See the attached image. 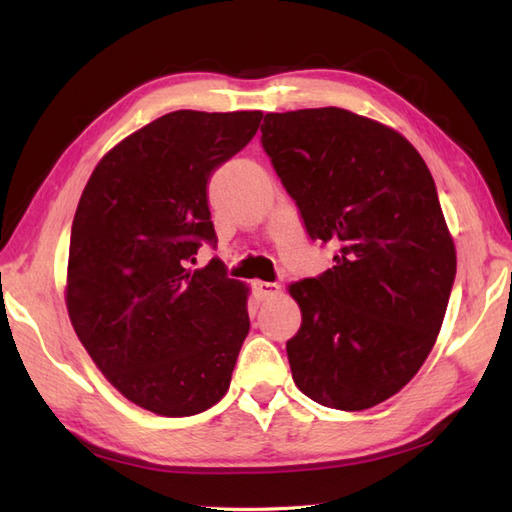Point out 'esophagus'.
<instances>
[{"instance_id": "obj_1", "label": "esophagus", "mask_w": 512, "mask_h": 512, "mask_svg": "<svg viewBox=\"0 0 512 512\" xmlns=\"http://www.w3.org/2000/svg\"><path fill=\"white\" fill-rule=\"evenodd\" d=\"M254 291L258 298H274L280 294L278 283H265V280H254Z\"/></svg>"}]
</instances>
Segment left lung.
<instances>
[{"label":"left lung","mask_w":512,"mask_h":512,"mask_svg":"<svg viewBox=\"0 0 512 512\" xmlns=\"http://www.w3.org/2000/svg\"><path fill=\"white\" fill-rule=\"evenodd\" d=\"M260 132L311 241L338 247L325 274L289 285L291 378L329 409H371L429 358L453 289L433 176L400 132L342 108L269 112Z\"/></svg>","instance_id":"obj_1"}]
</instances>
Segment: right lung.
Masks as SVG:
<instances>
[{
  "label": "right lung",
  "mask_w": 512,
  "mask_h": 512,
  "mask_svg": "<svg viewBox=\"0 0 512 512\" xmlns=\"http://www.w3.org/2000/svg\"><path fill=\"white\" fill-rule=\"evenodd\" d=\"M260 110H176L103 156L70 232L72 327L123 398L165 417L223 398L249 333V289L212 258L207 181L254 139Z\"/></svg>",
  "instance_id": "1"
}]
</instances>
